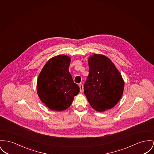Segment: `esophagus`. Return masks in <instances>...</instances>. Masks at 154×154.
<instances>
[{
	"label": "esophagus",
	"instance_id": "obj_1",
	"mask_svg": "<svg viewBox=\"0 0 154 154\" xmlns=\"http://www.w3.org/2000/svg\"><path fill=\"white\" fill-rule=\"evenodd\" d=\"M79 88H80V92H82L83 91V84H82V83H79Z\"/></svg>",
	"mask_w": 154,
	"mask_h": 154
}]
</instances>
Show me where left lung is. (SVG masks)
<instances>
[{
    "instance_id": "obj_1",
    "label": "left lung",
    "mask_w": 154,
    "mask_h": 154,
    "mask_svg": "<svg viewBox=\"0 0 154 154\" xmlns=\"http://www.w3.org/2000/svg\"><path fill=\"white\" fill-rule=\"evenodd\" d=\"M89 75L84 84V94L93 109L102 112L113 108L123 94L124 82L111 60L94 54L89 58Z\"/></svg>"
}]
</instances>
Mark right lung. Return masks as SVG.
Returning <instances> with one entry per match:
<instances>
[{
    "instance_id": "right-lung-1",
    "label": "right lung",
    "mask_w": 154,
    "mask_h": 154,
    "mask_svg": "<svg viewBox=\"0 0 154 154\" xmlns=\"http://www.w3.org/2000/svg\"><path fill=\"white\" fill-rule=\"evenodd\" d=\"M71 58L65 55L54 57L47 62L37 81L38 95L52 110L62 111L72 104L79 88L74 83L68 68Z\"/></svg>"
}]
</instances>
